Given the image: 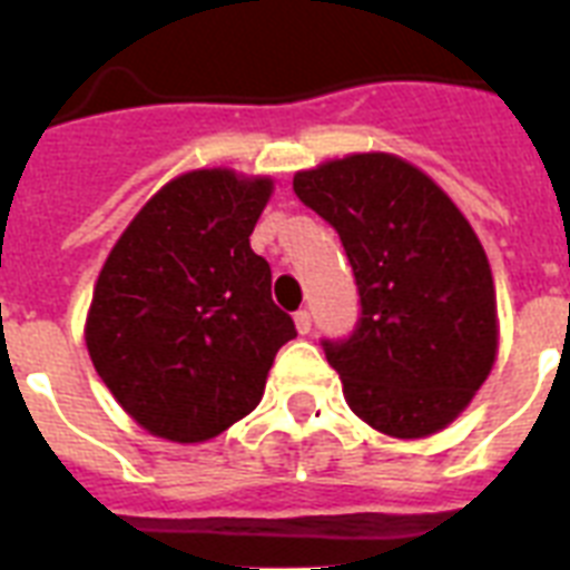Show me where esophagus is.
Returning <instances> with one entry per match:
<instances>
[{
    "label": "esophagus",
    "instance_id": "34e87169",
    "mask_svg": "<svg viewBox=\"0 0 570 570\" xmlns=\"http://www.w3.org/2000/svg\"><path fill=\"white\" fill-rule=\"evenodd\" d=\"M309 327H313V316H309V309H298V313H295V331L304 336V333H309Z\"/></svg>",
    "mask_w": 570,
    "mask_h": 570
}]
</instances>
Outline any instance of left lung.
Here are the masks:
<instances>
[{
	"instance_id": "obj_1",
	"label": "left lung",
	"mask_w": 570,
	"mask_h": 570,
	"mask_svg": "<svg viewBox=\"0 0 570 570\" xmlns=\"http://www.w3.org/2000/svg\"><path fill=\"white\" fill-rule=\"evenodd\" d=\"M340 234L360 289L348 340H325L354 415L395 439L445 430L498 357V301L478 234L436 180L386 151L295 173Z\"/></svg>"
}]
</instances>
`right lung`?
Listing matches in <instances>:
<instances>
[{
	"mask_svg": "<svg viewBox=\"0 0 570 570\" xmlns=\"http://www.w3.org/2000/svg\"><path fill=\"white\" fill-rule=\"evenodd\" d=\"M272 178L193 169L142 205L92 289L85 340L119 406L151 436L207 442L261 404L295 336L252 252Z\"/></svg>",
	"mask_w": 570,
	"mask_h": 570,
	"instance_id": "right-lung-1",
	"label": "right lung"
}]
</instances>
